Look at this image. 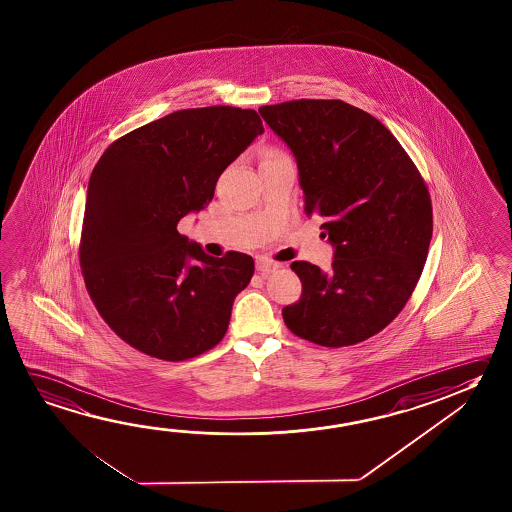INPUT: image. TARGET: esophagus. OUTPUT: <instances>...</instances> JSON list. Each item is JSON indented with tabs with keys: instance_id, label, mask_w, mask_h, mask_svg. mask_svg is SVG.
Segmentation results:
<instances>
[{
	"instance_id": "34e87169",
	"label": "esophagus",
	"mask_w": 512,
	"mask_h": 512,
	"mask_svg": "<svg viewBox=\"0 0 512 512\" xmlns=\"http://www.w3.org/2000/svg\"><path fill=\"white\" fill-rule=\"evenodd\" d=\"M255 264H257V271H259L262 277H268V275H271L273 271H277V269L280 268V264H278V262L268 259V257H259Z\"/></svg>"
}]
</instances>
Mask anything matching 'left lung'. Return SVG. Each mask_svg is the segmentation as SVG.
<instances>
[{"label":"left lung","mask_w":512,"mask_h":512,"mask_svg":"<svg viewBox=\"0 0 512 512\" xmlns=\"http://www.w3.org/2000/svg\"><path fill=\"white\" fill-rule=\"evenodd\" d=\"M293 151L307 214L323 218L330 271L293 262L300 302L282 309L289 330L328 348L375 336L411 298L432 239V203L402 144L368 112L341 100L260 107Z\"/></svg>","instance_id":"8db88e82"}]
</instances>
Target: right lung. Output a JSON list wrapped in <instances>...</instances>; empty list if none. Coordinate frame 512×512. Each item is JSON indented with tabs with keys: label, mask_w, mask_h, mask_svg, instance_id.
<instances>
[{
	"label": "right lung",
	"mask_w": 512,
	"mask_h": 512,
	"mask_svg": "<svg viewBox=\"0 0 512 512\" xmlns=\"http://www.w3.org/2000/svg\"><path fill=\"white\" fill-rule=\"evenodd\" d=\"M260 134L252 109L178 110L123 135L94 166L80 266L101 318L135 350L185 361L227 334L253 259L210 257L176 225L209 205L221 173Z\"/></svg>",
	"instance_id": "obj_1"
}]
</instances>
